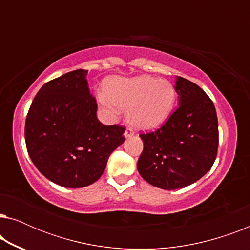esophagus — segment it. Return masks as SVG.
<instances>
[{
  "label": "esophagus",
  "instance_id": "esophagus-1",
  "mask_svg": "<svg viewBox=\"0 0 250 250\" xmlns=\"http://www.w3.org/2000/svg\"><path fill=\"white\" fill-rule=\"evenodd\" d=\"M124 135H125V138H131V136L134 135V131H133L132 127H127L125 129Z\"/></svg>",
  "mask_w": 250,
  "mask_h": 250
}]
</instances>
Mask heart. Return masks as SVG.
<instances>
[{
    "label": "heart",
    "instance_id": "heart-1",
    "mask_svg": "<svg viewBox=\"0 0 250 250\" xmlns=\"http://www.w3.org/2000/svg\"><path fill=\"white\" fill-rule=\"evenodd\" d=\"M176 100L173 84L166 80L140 76L115 80L108 84L100 104L112 112L127 110V118L139 128H153L172 112Z\"/></svg>",
    "mask_w": 250,
    "mask_h": 250
}]
</instances>
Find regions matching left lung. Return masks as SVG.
I'll return each mask as SVG.
<instances>
[{
    "mask_svg": "<svg viewBox=\"0 0 250 250\" xmlns=\"http://www.w3.org/2000/svg\"><path fill=\"white\" fill-rule=\"evenodd\" d=\"M179 107L152 132L141 133L138 170L160 189L186 188L211 168L217 156L218 123L213 101L203 88L177 76Z\"/></svg>",
    "mask_w": 250,
    "mask_h": 250,
    "instance_id": "1",
    "label": "left lung"
}]
</instances>
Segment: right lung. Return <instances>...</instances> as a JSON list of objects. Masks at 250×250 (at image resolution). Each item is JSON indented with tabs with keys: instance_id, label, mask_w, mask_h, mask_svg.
Instances as JSON below:
<instances>
[{
	"instance_id": "right-lung-1",
	"label": "right lung",
	"mask_w": 250,
	"mask_h": 250,
	"mask_svg": "<svg viewBox=\"0 0 250 250\" xmlns=\"http://www.w3.org/2000/svg\"><path fill=\"white\" fill-rule=\"evenodd\" d=\"M87 70L47 82L26 117L28 155L46 179L64 188H83L104 172L110 153L124 142L125 127L104 125L90 94Z\"/></svg>"
}]
</instances>
